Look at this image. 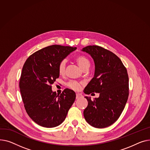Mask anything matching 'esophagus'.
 <instances>
[{"mask_svg": "<svg viewBox=\"0 0 150 150\" xmlns=\"http://www.w3.org/2000/svg\"><path fill=\"white\" fill-rule=\"evenodd\" d=\"M82 97V95L81 94H79V93H77L76 94V99H79V98H81Z\"/></svg>", "mask_w": 150, "mask_h": 150, "instance_id": "obj_1", "label": "esophagus"}]
</instances>
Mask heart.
<instances>
[{"mask_svg":"<svg viewBox=\"0 0 150 150\" xmlns=\"http://www.w3.org/2000/svg\"><path fill=\"white\" fill-rule=\"evenodd\" d=\"M78 65L83 69L85 68H89L90 65V62L89 59L83 55L79 56L76 59ZM67 62L65 60H62L60 61L58 65V71L60 75L65 74L66 69ZM82 85V82L77 81H71L67 83V86L70 89L74 91H78L81 89Z\"/></svg>","mask_w":150,"mask_h":150,"instance_id":"obj_1","label":"heart"}]
</instances>
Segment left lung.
Masks as SVG:
<instances>
[{"label": "left lung", "mask_w": 150, "mask_h": 150, "mask_svg": "<svg viewBox=\"0 0 150 150\" xmlns=\"http://www.w3.org/2000/svg\"><path fill=\"white\" fill-rule=\"evenodd\" d=\"M82 51L90 54L95 63L94 77L83 92L100 94L93 100L90 97H85L88 103L83 111L84 117L95 128L109 127L119 119L128 98L127 68L115 54L103 47L90 45Z\"/></svg>", "instance_id": "obj_1"}]
</instances>
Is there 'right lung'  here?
Instances as JSON below:
<instances>
[{
    "mask_svg": "<svg viewBox=\"0 0 150 150\" xmlns=\"http://www.w3.org/2000/svg\"><path fill=\"white\" fill-rule=\"evenodd\" d=\"M76 47L50 45L31 54L23 66L19 81L25 110L38 125L56 127L65 119L76 99V93L65 88L60 95L52 84L59 77L58 65Z\"/></svg>",
    "mask_w": 150,
    "mask_h": 150,
    "instance_id": "right-lung-1",
    "label": "right lung"
}]
</instances>
